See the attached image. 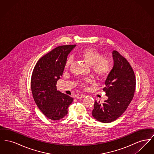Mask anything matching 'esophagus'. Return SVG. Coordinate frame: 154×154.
<instances>
[{"mask_svg": "<svg viewBox=\"0 0 154 154\" xmlns=\"http://www.w3.org/2000/svg\"><path fill=\"white\" fill-rule=\"evenodd\" d=\"M75 97H76V98H77L79 99H81L82 98H84L85 97V95L83 94H77Z\"/></svg>", "mask_w": 154, "mask_h": 154, "instance_id": "34e87169", "label": "esophagus"}]
</instances>
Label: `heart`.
Here are the masks:
<instances>
[{
  "label": "heart",
  "instance_id": "b5f03b06",
  "mask_svg": "<svg viewBox=\"0 0 154 154\" xmlns=\"http://www.w3.org/2000/svg\"><path fill=\"white\" fill-rule=\"evenodd\" d=\"M79 57L91 65L92 71L99 78H104L110 73L111 69V60L107 57H103L102 54L95 48H86L79 53ZM72 60V57L67 59L65 64L66 68L70 65ZM91 82V79H87L81 82V85L85 87L86 84Z\"/></svg>",
  "mask_w": 154,
  "mask_h": 154
}]
</instances>
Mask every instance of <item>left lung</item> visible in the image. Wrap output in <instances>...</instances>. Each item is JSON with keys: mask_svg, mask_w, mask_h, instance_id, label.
I'll return each instance as SVG.
<instances>
[{"mask_svg": "<svg viewBox=\"0 0 154 154\" xmlns=\"http://www.w3.org/2000/svg\"><path fill=\"white\" fill-rule=\"evenodd\" d=\"M114 67L105 81L103 90L108 99L100 104L95 100L93 117L103 123H110L119 117L129 106L134 96L136 78L126 59L113 51Z\"/></svg>", "mask_w": 154, "mask_h": 154, "instance_id": "8db88e82", "label": "left lung"}]
</instances>
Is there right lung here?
<instances>
[{"label": "right lung", "instance_id": "right-lung-1", "mask_svg": "<svg viewBox=\"0 0 154 154\" xmlns=\"http://www.w3.org/2000/svg\"><path fill=\"white\" fill-rule=\"evenodd\" d=\"M76 45L58 46L40 59L31 77V90L37 107L53 121L67 114V109L73 98L60 92L57 83L62 75L67 55Z\"/></svg>", "mask_w": 154, "mask_h": 154}]
</instances>
